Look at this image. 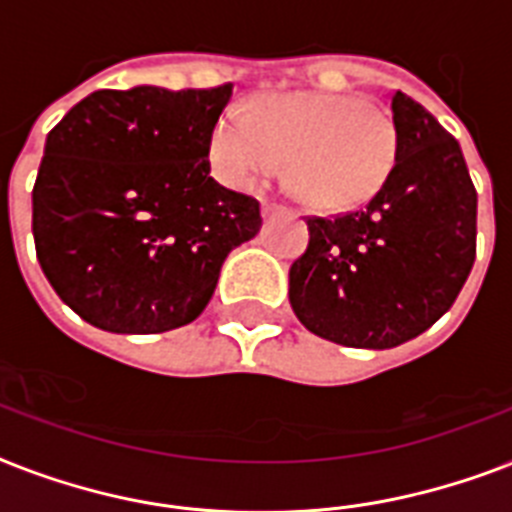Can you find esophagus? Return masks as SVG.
<instances>
[{"label": "esophagus", "instance_id": "obj_1", "mask_svg": "<svg viewBox=\"0 0 512 512\" xmlns=\"http://www.w3.org/2000/svg\"><path fill=\"white\" fill-rule=\"evenodd\" d=\"M284 212H289V207H287V204H281V201L268 199V201H265V204H263V215H265V217L284 215Z\"/></svg>", "mask_w": 512, "mask_h": 512}]
</instances>
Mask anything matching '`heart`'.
<instances>
[{
  "label": "heart",
  "mask_w": 512,
  "mask_h": 512,
  "mask_svg": "<svg viewBox=\"0 0 512 512\" xmlns=\"http://www.w3.org/2000/svg\"><path fill=\"white\" fill-rule=\"evenodd\" d=\"M212 167L233 188H257L287 162L297 199L348 209L380 191L396 162V127L382 106L335 92H279L228 111L212 132Z\"/></svg>",
  "instance_id": "b5f03b06"
}]
</instances>
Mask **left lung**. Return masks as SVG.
Returning a JSON list of instances; mask_svg holds the SVG:
<instances>
[{"instance_id":"obj_1","label":"left lung","mask_w":512,"mask_h":512,"mask_svg":"<svg viewBox=\"0 0 512 512\" xmlns=\"http://www.w3.org/2000/svg\"><path fill=\"white\" fill-rule=\"evenodd\" d=\"M396 162L361 209L308 217L289 268L303 327L345 348H396L454 305L476 263L478 193L460 143L404 92L390 95Z\"/></svg>"}]
</instances>
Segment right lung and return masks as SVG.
Listing matches in <instances>:
<instances>
[{
  "instance_id": "add662e5",
  "label": "right lung",
  "mask_w": 512,
  "mask_h": 512,
  "mask_svg": "<svg viewBox=\"0 0 512 512\" xmlns=\"http://www.w3.org/2000/svg\"><path fill=\"white\" fill-rule=\"evenodd\" d=\"M233 84L98 90L47 135L34 183L44 276L87 324L159 335L199 316L223 260L260 231V201L209 175Z\"/></svg>"
}]
</instances>
